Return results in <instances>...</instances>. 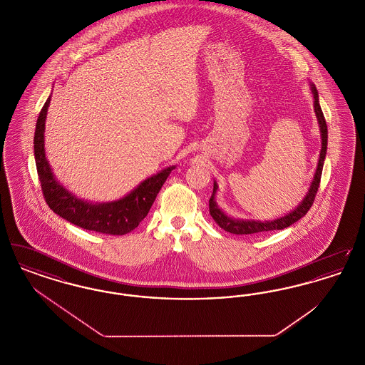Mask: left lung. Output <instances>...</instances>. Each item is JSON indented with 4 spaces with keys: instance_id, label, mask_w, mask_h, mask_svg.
I'll list each match as a JSON object with an SVG mask.
<instances>
[{
    "instance_id": "8db88e82",
    "label": "left lung",
    "mask_w": 365,
    "mask_h": 365,
    "mask_svg": "<svg viewBox=\"0 0 365 365\" xmlns=\"http://www.w3.org/2000/svg\"><path fill=\"white\" fill-rule=\"evenodd\" d=\"M313 98H314V112L319 120L320 125V133H322V152H320V158H319V164H317V170L314 174L312 185L309 192L307 194V197L304 198V201L299 204L298 208L294 209L293 212H290L289 215L272 220V222H255V220H235L226 216L220 209L217 208L216 202H215V192L217 190V185H213V194L209 198V213L213 217V220L217 223V226L223 230H226L227 232L231 234H237V235H246V234H257V232H265V231H274V230H283L286 227H290L294 225L295 222H298L301 217H304L308 210L311 209L314 201V197L319 190V185H320V179H322V171H323V164H324V158H326V152H327V123L324 119V115L322 112V108L319 104V96H317V90L316 87H312Z\"/></svg>"
}]
</instances>
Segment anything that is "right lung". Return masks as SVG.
<instances>
[{"instance_id": "add662e5", "label": "right lung", "mask_w": 365, "mask_h": 365, "mask_svg": "<svg viewBox=\"0 0 365 365\" xmlns=\"http://www.w3.org/2000/svg\"><path fill=\"white\" fill-rule=\"evenodd\" d=\"M49 103L51 98L46 100L39 112L34 135L36 171L43 198L49 208L72 225L100 234L124 235L137 228L149 213L158 191L174 167H170L160 174L146 179L135 190L131 191L119 201L110 204H88L86 201L78 200L56 182L45 157L43 131Z\"/></svg>"}]
</instances>
